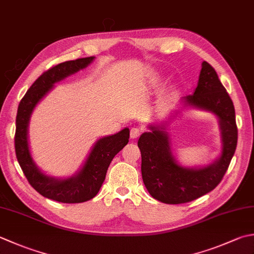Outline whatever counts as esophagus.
Instances as JSON below:
<instances>
[{
	"mask_svg": "<svg viewBox=\"0 0 254 254\" xmlns=\"http://www.w3.org/2000/svg\"><path fill=\"white\" fill-rule=\"evenodd\" d=\"M141 133H142V128L132 127L130 130V136H131V138H137L138 136L141 135Z\"/></svg>",
	"mask_w": 254,
	"mask_h": 254,
	"instance_id": "34e87169",
	"label": "esophagus"
}]
</instances>
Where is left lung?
<instances>
[{
  "mask_svg": "<svg viewBox=\"0 0 254 254\" xmlns=\"http://www.w3.org/2000/svg\"><path fill=\"white\" fill-rule=\"evenodd\" d=\"M201 66L195 91L184 98V102L211 111L219 118L222 152L219 160L207 167H182L172 155L165 127H150L152 131L143 133L137 142L142 178L151 196L164 203L190 202L215 190L236 152L238 127L233 102L211 64L203 62Z\"/></svg>",
  "mask_w": 254,
  "mask_h": 254,
  "instance_id": "obj_1",
  "label": "left lung"
}]
</instances>
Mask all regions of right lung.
<instances>
[{
    "label": "right lung",
    "mask_w": 254,
    "mask_h": 254,
    "mask_svg": "<svg viewBox=\"0 0 254 254\" xmlns=\"http://www.w3.org/2000/svg\"><path fill=\"white\" fill-rule=\"evenodd\" d=\"M94 57L79 58L49 68L28 89L18 104L14 145L19 166L28 183L42 196L64 203L90 200L100 190L111 161L127 145L130 131L126 127L114 135L102 137L93 146L82 170L67 180H55L38 170L28 150L27 127L29 117L38 101L53 88V84L69 74L86 68Z\"/></svg>",
    "instance_id": "add662e5"
}]
</instances>
